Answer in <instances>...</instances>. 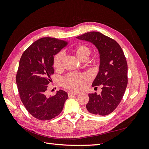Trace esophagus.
I'll return each instance as SVG.
<instances>
[{
  "label": "esophagus",
  "instance_id": "esophagus-1",
  "mask_svg": "<svg viewBox=\"0 0 149 149\" xmlns=\"http://www.w3.org/2000/svg\"><path fill=\"white\" fill-rule=\"evenodd\" d=\"M78 93H72V92H69L68 93V97H73L74 96H76L77 95Z\"/></svg>",
  "mask_w": 149,
  "mask_h": 149
}]
</instances>
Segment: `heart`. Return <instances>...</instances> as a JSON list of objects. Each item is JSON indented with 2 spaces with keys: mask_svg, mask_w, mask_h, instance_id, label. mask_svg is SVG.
Wrapping results in <instances>:
<instances>
[{
  "mask_svg": "<svg viewBox=\"0 0 149 149\" xmlns=\"http://www.w3.org/2000/svg\"><path fill=\"white\" fill-rule=\"evenodd\" d=\"M75 53L80 60L83 58H88L90 54V49L85 45H80L75 49ZM63 58V53L59 52L54 57L53 66L56 69H60L62 66V61ZM83 76L77 74H69L62 79L61 82L63 86L67 89L78 90L83 86Z\"/></svg>",
  "mask_w": 149,
  "mask_h": 149,
  "instance_id": "1",
  "label": "heart"
}]
</instances>
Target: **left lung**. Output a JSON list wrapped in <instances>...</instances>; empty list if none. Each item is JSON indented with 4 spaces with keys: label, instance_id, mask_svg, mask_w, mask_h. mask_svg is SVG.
Segmentation results:
<instances>
[{
    "label": "left lung",
    "instance_id": "8db88e82",
    "mask_svg": "<svg viewBox=\"0 0 149 149\" xmlns=\"http://www.w3.org/2000/svg\"><path fill=\"white\" fill-rule=\"evenodd\" d=\"M76 38L91 43L100 54L99 71L92 86L101 85L102 91L100 94H88L86 109L93 114H109L119 105L127 85V64L124 52L114 40L98 31H90Z\"/></svg>",
    "mask_w": 149,
    "mask_h": 149
}]
</instances>
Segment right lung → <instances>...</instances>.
I'll list each match as a JSON object with an SVG mask.
<instances>
[{"label": "right lung", "instance_id": "add662e5", "mask_svg": "<svg viewBox=\"0 0 149 149\" xmlns=\"http://www.w3.org/2000/svg\"><path fill=\"white\" fill-rule=\"evenodd\" d=\"M66 44L55 38H42L31 44L21 56L16 76L18 91L26 109L37 119L50 120L59 115L68 97L63 90L49 97L45 94L52 81L54 56Z\"/></svg>", "mask_w": 149, "mask_h": 149}]
</instances>
